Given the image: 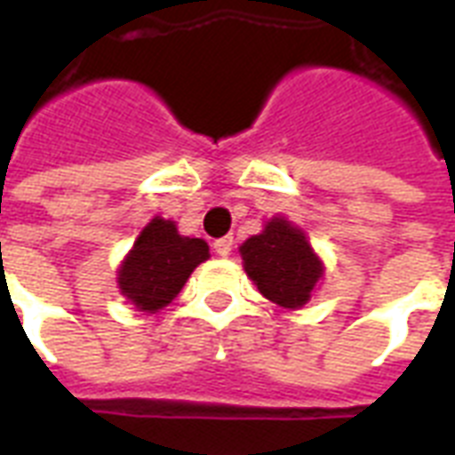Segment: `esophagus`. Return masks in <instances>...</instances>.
<instances>
[{"label": "esophagus", "mask_w": 455, "mask_h": 455, "mask_svg": "<svg viewBox=\"0 0 455 455\" xmlns=\"http://www.w3.org/2000/svg\"><path fill=\"white\" fill-rule=\"evenodd\" d=\"M231 251H234V238H231V235H224L220 241H214V252L221 255V258H227Z\"/></svg>", "instance_id": "esophagus-1"}]
</instances>
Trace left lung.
Instances as JSON below:
<instances>
[{"label": "left lung", "instance_id": "8db88e82", "mask_svg": "<svg viewBox=\"0 0 455 455\" xmlns=\"http://www.w3.org/2000/svg\"><path fill=\"white\" fill-rule=\"evenodd\" d=\"M241 258L259 293L289 310L310 300L312 289L324 272L303 231L282 217L269 220L262 234L243 243Z\"/></svg>", "mask_w": 455, "mask_h": 455}]
</instances>
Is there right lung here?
Wrapping results in <instances>:
<instances>
[{"label": "right lung", "mask_w": 455, "mask_h": 455, "mask_svg": "<svg viewBox=\"0 0 455 455\" xmlns=\"http://www.w3.org/2000/svg\"><path fill=\"white\" fill-rule=\"evenodd\" d=\"M207 258L210 245L203 238L181 235L173 221L155 217L121 262L119 289L138 310L157 312L181 293L190 272Z\"/></svg>", "instance_id": "1"}]
</instances>
